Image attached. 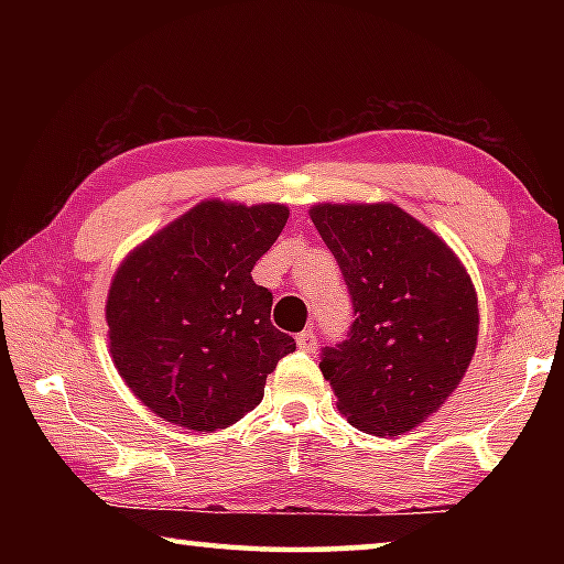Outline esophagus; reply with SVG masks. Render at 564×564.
<instances>
[{
  "mask_svg": "<svg viewBox=\"0 0 564 564\" xmlns=\"http://www.w3.org/2000/svg\"><path fill=\"white\" fill-rule=\"evenodd\" d=\"M295 343H299V348L303 352H313L318 346V338H316V333H313V330H303V333H299V336H295Z\"/></svg>",
  "mask_w": 564,
  "mask_h": 564,
  "instance_id": "esophagus-1",
  "label": "esophagus"
}]
</instances>
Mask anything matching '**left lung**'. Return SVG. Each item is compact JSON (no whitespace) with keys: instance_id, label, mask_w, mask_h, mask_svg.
<instances>
[{"instance_id":"left-lung-1","label":"left lung","mask_w":564,"mask_h":564,"mask_svg":"<svg viewBox=\"0 0 564 564\" xmlns=\"http://www.w3.org/2000/svg\"><path fill=\"white\" fill-rule=\"evenodd\" d=\"M311 221L336 256L352 326L323 348L340 413L370 435L425 423L475 356L477 293L441 236L395 204H318Z\"/></svg>"}]
</instances>
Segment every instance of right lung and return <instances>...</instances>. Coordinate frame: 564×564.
<instances>
[{"label": "right lung", "instance_id": "1", "mask_svg": "<svg viewBox=\"0 0 564 564\" xmlns=\"http://www.w3.org/2000/svg\"><path fill=\"white\" fill-rule=\"evenodd\" d=\"M283 204L202 202L121 261L107 299L109 350L151 413L196 433L234 425L295 350L271 323L253 265L281 236Z\"/></svg>", "mask_w": 564, "mask_h": 564}]
</instances>
